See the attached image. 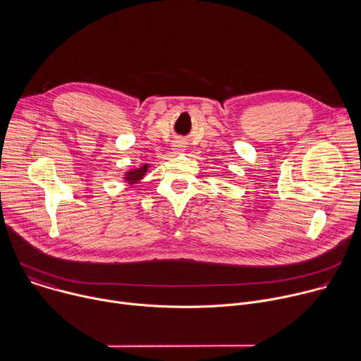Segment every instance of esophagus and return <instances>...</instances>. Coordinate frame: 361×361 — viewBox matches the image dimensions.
<instances>
[{
    "instance_id": "esophagus-1",
    "label": "esophagus",
    "mask_w": 361,
    "mask_h": 361,
    "mask_svg": "<svg viewBox=\"0 0 361 361\" xmlns=\"http://www.w3.org/2000/svg\"><path fill=\"white\" fill-rule=\"evenodd\" d=\"M173 147H174V149H176L177 152H180V151H184V149H185V148H184V147H185V145H184V142H176Z\"/></svg>"
}]
</instances>
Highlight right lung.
Here are the masks:
<instances>
[{
  "label": "right lung",
  "instance_id": "add662e5",
  "mask_svg": "<svg viewBox=\"0 0 361 361\" xmlns=\"http://www.w3.org/2000/svg\"><path fill=\"white\" fill-rule=\"evenodd\" d=\"M147 169H148V166L144 164V166L140 167L138 170H131V171H128V173L126 174L124 180L128 181L130 184H134V183H137L138 180H141V178L144 177V174L147 173Z\"/></svg>",
  "mask_w": 361,
  "mask_h": 361
}]
</instances>
